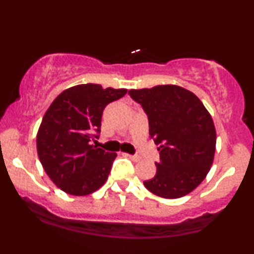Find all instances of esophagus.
<instances>
[{"mask_svg":"<svg viewBox=\"0 0 254 254\" xmlns=\"http://www.w3.org/2000/svg\"><path fill=\"white\" fill-rule=\"evenodd\" d=\"M124 155H125V156H127V157H130V159L132 160V161H135V162L139 161V160H141V157H139L138 155H131V154H127V153H125Z\"/></svg>","mask_w":254,"mask_h":254,"instance_id":"obj_1","label":"esophagus"}]
</instances>
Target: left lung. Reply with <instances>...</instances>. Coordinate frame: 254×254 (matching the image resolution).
<instances>
[{
	"instance_id": "8db88e82",
	"label": "left lung",
	"mask_w": 254,
	"mask_h": 254,
	"mask_svg": "<svg viewBox=\"0 0 254 254\" xmlns=\"http://www.w3.org/2000/svg\"><path fill=\"white\" fill-rule=\"evenodd\" d=\"M149 121V135L160 151L156 174L143 182L151 193L180 198L203 182L214 161L216 130L210 113L190 90L164 84L131 89Z\"/></svg>"
}]
</instances>
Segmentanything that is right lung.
Listing matches in <instances>:
<instances>
[{
	"label": "right lung",
	"instance_id": "1",
	"mask_svg": "<svg viewBox=\"0 0 254 254\" xmlns=\"http://www.w3.org/2000/svg\"><path fill=\"white\" fill-rule=\"evenodd\" d=\"M127 94V89L77 84L63 90L44 115L37 133V151L44 171L58 189L86 196L104 185L117 154L90 141L100 132L107 104Z\"/></svg>",
	"mask_w": 254,
	"mask_h": 254
}]
</instances>
